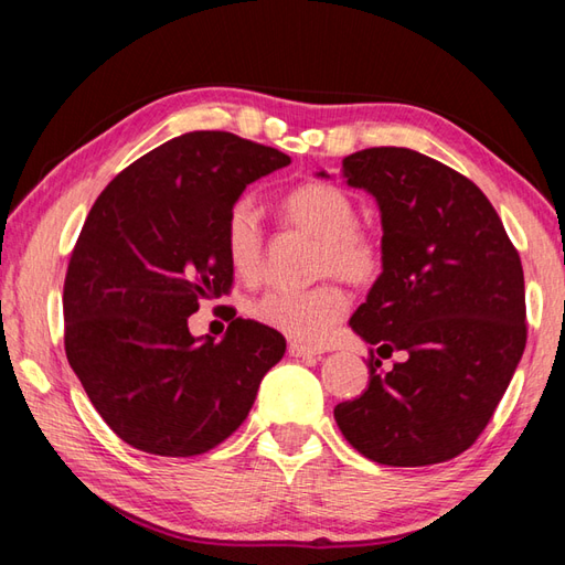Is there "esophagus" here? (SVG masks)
Masks as SVG:
<instances>
[{
	"mask_svg": "<svg viewBox=\"0 0 565 565\" xmlns=\"http://www.w3.org/2000/svg\"><path fill=\"white\" fill-rule=\"evenodd\" d=\"M289 354L291 356H318L320 350H313V347H306L301 342H291L289 344Z\"/></svg>",
	"mask_w": 565,
	"mask_h": 565,
	"instance_id": "obj_1",
	"label": "esophagus"
}]
</instances>
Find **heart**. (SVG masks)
<instances>
[{"mask_svg": "<svg viewBox=\"0 0 565 565\" xmlns=\"http://www.w3.org/2000/svg\"><path fill=\"white\" fill-rule=\"evenodd\" d=\"M281 213L291 225L320 239L318 274H338L344 281L366 284L381 271V247L371 235L356 231V206L342 189L308 182L281 199ZM225 252L243 279H257L264 257L259 213L249 199L233 203L225 218ZM350 298L334 284L308 291L274 289L252 306L262 326L296 342L318 344L344 318Z\"/></svg>", "mask_w": 565, "mask_h": 565, "instance_id": "b5f03b06", "label": "heart"}]
</instances>
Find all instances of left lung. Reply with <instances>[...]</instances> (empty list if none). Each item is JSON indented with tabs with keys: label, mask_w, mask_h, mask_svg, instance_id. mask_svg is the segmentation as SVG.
Returning <instances> with one entry per match:
<instances>
[{
	"label": "left lung",
	"mask_w": 565,
	"mask_h": 565,
	"mask_svg": "<svg viewBox=\"0 0 565 565\" xmlns=\"http://www.w3.org/2000/svg\"><path fill=\"white\" fill-rule=\"evenodd\" d=\"M342 179L374 196L383 231L381 274L350 328L405 362L381 374L374 359L369 388L334 419L376 463L454 459L490 423L524 352L520 255L483 191L423 152L359 150Z\"/></svg>",
	"instance_id": "1"
}]
</instances>
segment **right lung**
<instances>
[{"instance_id":"obj_1","label":"right lung","mask_w":565,"mask_h":565,"mask_svg":"<svg viewBox=\"0 0 565 565\" xmlns=\"http://www.w3.org/2000/svg\"><path fill=\"white\" fill-rule=\"evenodd\" d=\"M289 154L223 130L162 142L102 191L65 276V352L92 405L130 447L196 456L243 425L279 332L235 318L221 342L189 316L233 281L225 218Z\"/></svg>"}]
</instances>
